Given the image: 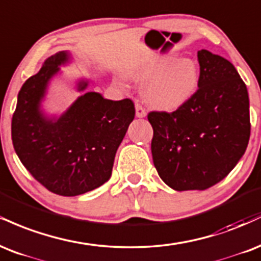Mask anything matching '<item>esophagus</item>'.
I'll use <instances>...</instances> for the list:
<instances>
[{
  "label": "esophagus",
  "instance_id": "1",
  "mask_svg": "<svg viewBox=\"0 0 261 261\" xmlns=\"http://www.w3.org/2000/svg\"><path fill=\"white\" fill-rule=\"evenodd\" d=\"M136 115H137V117H139V118H143L146 116L145 109H144L140 103H136Z\"/></svg>",
  "mask_w": 261,
  "mask_h": 261
}]
</instances>
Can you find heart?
Instances as JSON below:
<instances>
[{"label": "heart", "instance_id": "obj_1", "mask_svg": "<svg viewBox=\"0 0 261 261\" xmlns=\"http://www.w3.org/2000/svg\"><path fill=\"white\" fill-rule=\"evenodd\" d=\"M133 78L145 83L143 95L149 105L172 111L188 102L197 93L200 68L192 60L152 57L133 73Z\"/></svg>", "mask_w": 261, "mask_h": 261}]
</instances>
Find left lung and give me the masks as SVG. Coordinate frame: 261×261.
Instances as JSON below:
<instances>
[{"label": "left lung", "instance_id": "1", "mask_svg": "<svg viewBox=\"0 0 261 261\" xmlns=\"http://www.w3.org/2000/svg\"><path fill=\"white\" fill-rule=\"evenodd\" d=\"M200 84L176 111H151V154L161 179L174 191H205L233 170L250 137L249 97L228 60L198 52Z\"/></svg>", "mask_w": 261, "mask_h": 261}]
</instances>
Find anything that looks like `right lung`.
<instances>
[{
  "instance_id": "1",
  "label": "right lung",
  "mask_w": 261,
  "mask_h": 261,
  "mask_svg": "<svg viewBox=\"0 0 261 261\" xmlns=\"http://www.w3.org/2000/svg\"><path fill=\"white\" fill-rule=\"evenodd\" d=\"M68 61L60 51L48 57L18 94L12 142L18 158L40 185L55 194L75 197L102 186L136 109L130 99L112 101L85 93L58 119L40 112L47 83ZM79 83V90L87 88Z\"/></svg>"
}]
</instances>
